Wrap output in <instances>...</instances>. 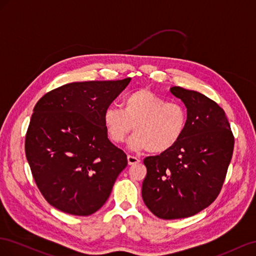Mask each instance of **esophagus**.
Instances as JSON below:
<instances>
[{
    "mask_svg": "<svg viewBox=\"0 0 256 256\" xmlns=\"http://www.w3.org/2000/svg\"><path fill=\"white\" fill-rule=\"evenodd\" d=\"M140 162V158H137L132 156H128V165H134V164H137Z\"/></svg>",
    "mask_w": 256,
    "mask_h": 256,
    "instance_id": "1",
    "label": "esophagus"
}]
</instances>
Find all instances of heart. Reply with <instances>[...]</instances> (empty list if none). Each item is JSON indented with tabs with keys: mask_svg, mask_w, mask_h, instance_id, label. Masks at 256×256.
Listing matches in <instances>:
<instances>
[{
	"mask_svg": "<svg viewBox=\"0 0 256 256\" xmlns=\"http://www.w3.org/2000/svg\"><path fill=\"white\" fill-rule=\"evenodd\" d=\"M103 122L112 142H123L134 130L128 140L130 149L160 154L174 148L184 136L188 114L177 102H166L150 90L138 89L124 96L121 109L106 108Z\"/></svg>",
	"mask_w": 256,
	"mask_h": 256,
	"instance_id": "heart-1",
	"label": "heart"
}]
</instances>
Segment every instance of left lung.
Instances as JSON below:
<instances>
[{"label": "left lung", "mask_w": 256, "mask_h": 256, "mask_svg": "<svg viewBox=\"0 0 256 256\" xmlns=\"http://www.w3.org/2000/svg\"><path fill=\"white\" fill-rule=\"evenodd\" d=\"M170 92L186 108V128L174 148L144 158L142 188L146 206L164 220L192 216L216 198L234 150L230 123L216 102L181 86Z\"/></svg>", "instance_id": "left-lung-1"}]
</instances>
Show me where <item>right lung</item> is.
Wrapping results in <instances>:
<instances>
[{
  "label": "right lung",
  "instance_id": "add662e5",
  "mask_svg": "<svg viewBox=\"0 0 256 256\" xmlns=\"http://www.w3.org/2000/svg\"><path fill=\"white\" fill-rule=\"evenodd\" d=\"M130 82H72L36 103L26 136V156L51 206L86 216L108 200L128 158L108 140L103 114Z\"/></svg>",
  "mask_w": 256,
  "mask_h": 256
}]
</instances>
